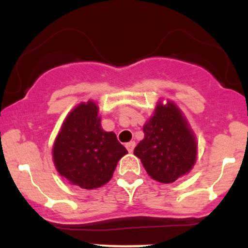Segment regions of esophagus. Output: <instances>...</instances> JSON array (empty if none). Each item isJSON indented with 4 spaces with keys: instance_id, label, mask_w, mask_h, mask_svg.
I'll use <instances>...</instances> for the list:
<instances>
[{
    "instance_id": "34e87169",
    "label": "esophagus",
    "mask_w": 248,
    "mask_h": 248,
    "mask_svg": "<svg viewBox=\"0 0 248 248\" xmlns=\"http://www.w3.org/2000/svg\"><path fill=\"white\" fill-rule=\"evenodd\" d=\"M126 148H127L128 152L132 153L133 150H134V148H135V142H134V141L128 142V143H126Z\"/></svg>"
}]
</instances>
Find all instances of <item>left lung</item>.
<instances>
[{
    "mask_svg": "<svg viewBox=\"0 0 248 248\" xmlns=\"http://www.w3.org/2000/svg\"><path fill=\"white\" fill-rule=\"evenodd\" d=\"M143 133L144 139L134 154L150 177L161 183H172L191 170L197 144L176 105L158 104L155 114L143 126Z\"/></svg>",
    "mask_w": 248,
    "mask_h": 248,
    "instance_id": "left-lung-1",
    "label": "left lung"
}]
</instances>
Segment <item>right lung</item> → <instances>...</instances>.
<instances>
[{"mask_svg": "<svg viewBox=\"0 0 248 248\" xmlns=\"http://www.w3.org/2000/svg\"><path fill=\"white\" fill-rule=\"evenodd\" d=\"M92 101L80 104L65 119L53 144V162L62 177L82 189H95L112 178L128 153L113 132H105Z\"/></svg>", "mask_w": 248, "mask_h": 248, "instance_id": "1", "label": "right lung"}]
</instances>
